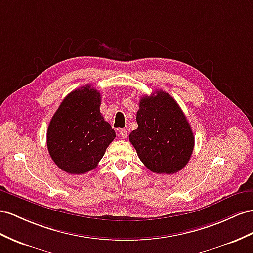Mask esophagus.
Listing matches in <instances>:
<instances>
[{
  "instance_id": "esophagus-1",
  "label": "esophagus",
  "mask_w": 253,
  "mask_h": 253,
  "mask_svg": "<svg viewBox=\"0 0 253 253\" xmlns=\"http://www.w3.org/2000/svg\"><path fill=\"white\" fill-rule=\"evenodd\" d=\"M119 135H120L122 139H126L127 135H128L126 129H120V130H119Z\"/></svg>"
}]
</instances>
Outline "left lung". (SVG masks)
Returning a JSON list of instances; mask_svg holds the SVG:
<instances>
[{
	"mask_svg": "<svg viewBox=\"0 0 253 253\" xmlns=\"http://www.w3.org/2000/svg\"><path fill=\"white\" fill-rule=\"evenodd\" d=\"M138 128L129 141L148 170L174 174L188 164L194 146L192 129L172 96L156 90L142 97L137 112Z\"/></svg>",
	"mask_w": 253,
	"mask_h": 253,
	"instance_id": "left-lung-1",
	"label": "left lung"
}]
</instances>
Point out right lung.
I'll return each instance as SVG.
<instances>
[{"label":"right lung","instance_id":"add662e5","mask_svg":"<svg viewBox=\"0 0 253 253\" xmlns=\"http://www.w3.org/2000/svg\"><path fill=\"white\" fill-rule=\"evenodd\" d=\"M101 96L92 85L73 90L63 99L50 121L47 146L61 170L84 174L95 169L115 138L100 113Z\"/></svg>","mask_w":253,"mask_h":253}]
</instances>
